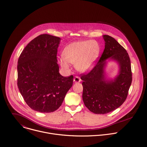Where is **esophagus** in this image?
<instances>
[{"instance_id": "esophagus-1", "label": "esophagus", "mask_w": 147, "mask_h": 147, "mask_svg": "<svg viewBox=\"0 0 147 147\" xmlns=\"http://www.w3.org/2000/svg\"><path fill=\"white\" fill-rule=\"evenodd\" d=\"M73 81H74V82H80L81 81V78H80L79 77L76 76V77L74 78Z\"/></svg>"}]
</instances>
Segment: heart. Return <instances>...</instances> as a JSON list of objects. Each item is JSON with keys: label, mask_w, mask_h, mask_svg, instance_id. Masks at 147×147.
<instances>
[{"label": "heart", "mask_w": 147, "mask_h": 147, "mask_svg": "<svg viewBox=\"0 0 147 147\" xmlns=\"http://www.w3.org/2000/svg\"><path fill=\"white\" fill-rule=\"evenodd\" d=\"M100 53V47L94 40H80L67 45L63 51V58L59 63L65 69L69 68V63L75 64L76 69L81 73L90 70Z\"/></svg>", "instance_id": "b5f03b06"}]
</instances>
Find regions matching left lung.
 Segmentation results:
<instances>
[{
	"label": "left lung",
	"mask_w": 147,
	"mask_h": 147,
	"mask_svg": "<svg viewBox=\"0 0 147 147\" xmlns=\"http://www.w3.org/2000/svg\"><path fill=\"white\" fill-rule=\"evenodd\" d=\"M104 51L94 67L81 74L83 81L82 99L88 109L96 114H105L120 107L126 100L132 81L129 56L125 49L113 37L103 35ZM107 59L117 61L119 75L114 80H107L104 67Z\"/></svg>",
	"instance_id": "8db88e82"
}]
</instances>
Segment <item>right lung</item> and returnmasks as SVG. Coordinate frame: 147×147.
Segmentation results:
<instances>
[{"label": "right lung", "mask_w": 147, "mask_h": 147, "mask_svg": "<svg viewBox=\"0 0 147 147\" xmlns=\"http://www.w3.org/2000/svg\"><path fill=\"white\" fill-rule=\"evenodd\" d=\"M60 40L58 37L41 34L25 47L19 57L18 87L34 111H56L73 85V76L63 77L59 73L57 55Z\"/></svg>", "instance_id": "add662e5"}]
</instances>
